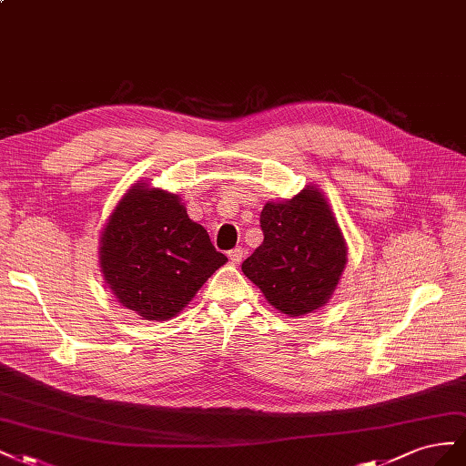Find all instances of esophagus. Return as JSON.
Returning <instances> with one entry per match:
<instances>
[{
    "mask_svg": "<svg viewBox=\"0 0 466 466\" xmlns=\"http://www.w3.org/2000/svg\"><path fill=\"white\" fill-rule=\"evenodd\" d=\"M228 259L232 261V263H240L242 259H244V248H234V249H230L228 251Z\"/></svg>",
    "mask_w": 466,
    "mask_h": 466,
    "instance_id": "1",
    "label": "esophagus"
}]
</instances>
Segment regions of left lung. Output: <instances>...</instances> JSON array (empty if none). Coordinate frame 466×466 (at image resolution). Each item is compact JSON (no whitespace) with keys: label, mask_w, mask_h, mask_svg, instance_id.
Instances as JSON below:
<instances>
[{"label":"left lung","mask_w":466,"mask_h":466,"mask_svg":"<svg viewBox=\"0 0 466 466\" xmlns=\"http://www.w3.org/2000/svg\"><path fill=\"white\" fill-rule=\"evenodd\" d=\"M259 226L263 242L242 263L244 275L283 314L320 309L348 261L341 230L322 193L309 185L290 201L268 203Z\"/></svg>","instance_id":"1"}]
</instances>
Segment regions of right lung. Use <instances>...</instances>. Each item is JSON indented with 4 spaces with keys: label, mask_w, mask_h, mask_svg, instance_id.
I'll return each instance as SVG.
<instances>
[{
    "label": "right lung",
    "mask_w": 466,
    "mask_h": 466,
    "mask_svg": "<svg viewBox=\"0 0 466 466\" xmlns=\"http://www.w3.org/2000/svg\"><path fill=\"white\" fill-rule=\"evenodd\" d=\"M99 261L123 307L144 320H167L228 259L177 195L135 185L105 226Z\"/></svg>",
    "instance_id": "add662e5"
}]
</instances>
